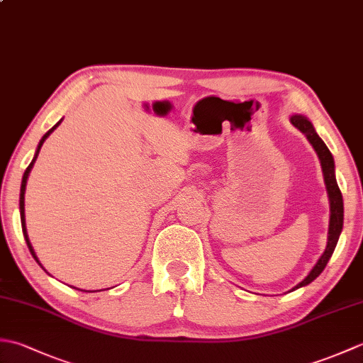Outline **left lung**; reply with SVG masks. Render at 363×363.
Returning a JSON list of instances; mask_svg holds the SVG:
<instances>
[{
  "mask_svg": "<svg viewBox=\"0 0 363 363\" xmlns=\"http://www.w3.org/2000/svg\"><path fill=\"white\" fill-rule=\"evenodd\" d=\"M290 121L293 126L298 128L301 133L307 137V140L311 142L313 150L318 154L320 162H321V168H323V176H325L326 190L329 195V203H330V218H329V233H328L326 250L321 254V257L318 259L317 264H315V267L311 269V273L307 274L298 285H295V287L291 289V290H296V289L304 287V285L311 284L312 281L317 279L323 269H325V267L328 265L330 256H333V252H334L337 242H338V237H340V233L343 229V198H342V191H340V189H338V184L335 179V165H334L333 154H330V151L328 150L325 142H323L318 137L317 130H315L312 126V123L306 117H303V115H291Z\"/></svg>",
  "mask_w": 363,
  "mask_h": 363,
  "instance_id": "1",
  "label": "left lung"
}]
</instances>
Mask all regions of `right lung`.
I'll return each instance as SVG.
<instances>
[{
	"instance_id": "obj_1",
	"label": "right lung",
	"mask_w": 363,
	"mask_h": 363,
	"mask_svg": "<svg viewBox=\"0 0 363 363\" xmlns=\"http://www.w3.org/2000/svg\"><path fill=\"white\" fill-rule=\"evenodd\" d=\"M60 121H62V120H60ZM60 121H59V123H60ZM59 123H56V125H54V126L48 130V133H46V134L42 137V140L38 142L37 151H35V154H34V159H33V162H30V164L28 165L26 172H25V174H23V179H21V189H20V218H21V229H23V235H25V240H26V243H28V248H29L30 254H33V257H34L37 262H38V259H37L35 252H34V250H33V245H30V242H29L28 230H26V221H25V191H26V182H28V176H29V173H30V169H33L34 162H35V159H37V156H38V152H40V148H42L43 142L46 140V137H48V135L52 133V130L59 126ZM38 265H40V262H38ZM40 267H42V265H40Z\"/></svg>"
}]
</instances>
